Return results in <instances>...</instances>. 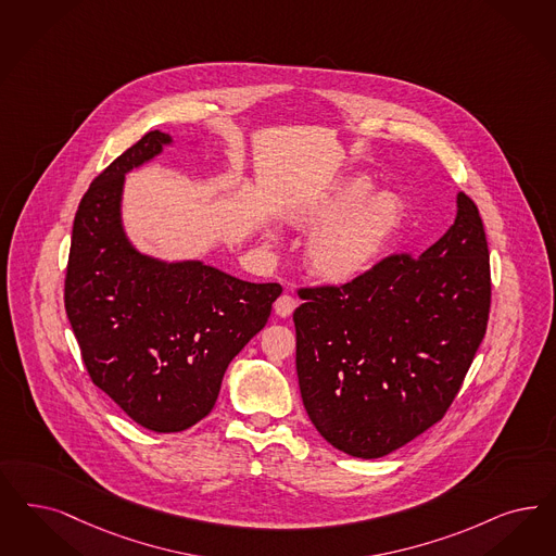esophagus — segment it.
I'll list each match as a JSON object with an SVG mask.
<instances>
[{"mask_svg": "<svg viewBox=\"0 0 556 556\" xmlns=\"http://www.w3.org/2000/svg\"><path fill=\"white\" fill-rule=\"evenodd\" d=\"M298 306V302H295V298H291V295H281V298H277V302H275V314L277 316H281V318H288L291 316V312L295 309Z\"/></svg>", "mask_w": 556, "mask_h": 556, "instance_id": "1", "label": "esophagus"}]
</instances>
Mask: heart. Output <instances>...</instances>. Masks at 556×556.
<instances>
[{
  "label": "heart",
  "instance_id": "obj_1",
  "mask_svg": "<svg viewBox=\"0 0 556 556\" xmlns=\"http://www.w3.org/2000/svg\"><path fill=\"white\" fill-rule=\"evenodd\" d=\"M404 207L392 191H371L365 176H349L288 211L295 226L314 228L306 242L307 268L328 283H349L378 261L403 222ZM270 247L279 231L263 233Z\"/></svg>",
  "mask_w": 556,
  "mask_h": 556
}]
</instances>
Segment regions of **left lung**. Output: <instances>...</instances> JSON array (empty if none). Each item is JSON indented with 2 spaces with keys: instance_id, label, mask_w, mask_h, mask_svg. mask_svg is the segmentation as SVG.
Instances as JSON below:
<instances>
[{
  "instance_id": "obj_1",
  "label": "left lung",
  "mask_w": 556,
  "mask_h": 556,
  "mask_svg": "<svg viewBox=\"0 0 556 556\" xmlns=\"http://www.w3.org/2000/svg\"><path fill=\"white\" fill-rule=\"evenodd\" d=\"M295 367L307 417L353 458L388 456L440 421L486 332L489 247L479 210L421 256L394 254L345 286L300 289Z\"/></svg>"
}]
</instances>
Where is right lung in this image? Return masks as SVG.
Listing matches in <instances>:
<instances>
[{
    "label": "right lung",
    "instance_id": "obj_1",
    "mask_svg": "<svg viewBox=\"0 0 556 556\" xmlns=\"http://www.w3.org/2000/svg\"><path fill=\"white\" fill-rule=\"evenodd\" d=\"M173 143L150 131L90 185L65 275V312L92 382L155 433L185 431L210 415L228 365L283 291L135 249L121 211L125 176Z\"/></svg>",
    "mask_w": 556,
    "mask_h": 556
}]
</instances>
